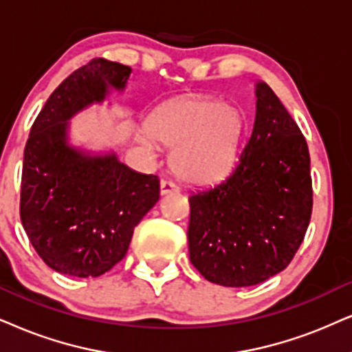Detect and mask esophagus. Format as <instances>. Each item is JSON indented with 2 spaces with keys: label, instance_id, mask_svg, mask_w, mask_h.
I'll return each instance as SVG.
<instances>
[{
  "label": "esophagus",
  "instance_id": "34e87169",
  "mask_svg": "<svg viewBox=\"0 0 352 352\" xmlns=\"http://www.w3.org/2000/svg\"><path fill=\"white\" fill-rule=\"evenodd\" d=\"M170 193H179V186L172 184V182H161V197Z\"/></svg>",
  "mask_w": 352,
  "mask_h": 352
}]
</instances>
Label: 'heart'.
<instances>
[{"label":"heart","mask_w":352,"mask_h":352,"mask_svg":"<svg viewBox=\"0 0 352 352\" xmlns=\"http://www.w3.org/2000/svg\"><path fill=\"white\" fill-rule=\"evenodd\" d=\"M243 131L239 109L209 97H186L159 107L136 143L148 153L154 151V141L172 148L173 173L188 184L209 185L232 172Z\"/></svg>","instance_id":"1"}]
</instances>
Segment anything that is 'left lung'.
Listing matches in <instances>:
<instances>
[{"label":"left lung","mask_w":352,"mask_h":352,"mask_svg":"<svg viewBox=\"0 0 352 352\" xmlns=\"http://www.w3.org/2000/svg\"><path fill=\"white\" fill-rule=\"evenodd\" d=\"M237 167L219 184L190 195V261L208 281L255 286L294 258L312 214L305 138L263 81Z\"/></svg>","instance_id":"1"}]
</instances>
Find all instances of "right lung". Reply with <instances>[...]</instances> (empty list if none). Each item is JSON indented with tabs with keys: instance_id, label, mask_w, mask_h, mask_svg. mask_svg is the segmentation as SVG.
<instances>
[{
	"instance_id": "1",
	"label": "right lung",
	"mask_w": 352,
	"mask_h": 352,
	"mask_svg": "<svg viewBox=\"0 0 352 352\" xmlns=\"http://www.w3.org/2000/svg\"><path fill=\"white\" fill-rule=\"evenodd\" d=\"M131 68L92 60L69 74L40 110L24 149L21 221L35 252L56 273L97 278L130 247L133 230L159 201V179L133 170L112 149L71 140V120L123 94Z\"/></svg>"
}]
</instances>
